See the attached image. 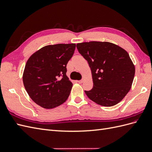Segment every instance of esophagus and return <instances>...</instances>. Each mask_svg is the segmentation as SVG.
I'll list each match as a JSON object with an SVG mask.
<instances>
[{"mask_svg":"<svg viewBox=\"0 0 152 152\" xmlns=\"http://www.w3.org/2000/svg\"><path fill=\"white\" fill-rule=\"evenodd\" d=\"M83 82H84V79H81L80 80H79V81H78V82H79V84H82V83H83Z\"/></svg>","mask_w":152,"mask_h":152,"instance_id":"1","label":"esophagus"}]
</instances>
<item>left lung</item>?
<instances>
[{
	"label": "left lung",
	"mask_w": 152,
	"mask_h": 152,
	"mask_svg": "<svg viewBox=\"0 0 152 152\" xmlns=\"http://www.w3.org/2000/svg\"><path fill=\"white\" fill-rule=\"evenodd\" d=\"M79 53L88 62L93 87L85 93L103 107L118 103L131 88L135 66L126 50L108 42L91 41L77 44Z\"/></svg>",
	"instance_id": "1"
}]
</instances>
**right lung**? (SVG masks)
Listing matches in <instances>:
<instances>
[{
  "mask_svg": "<svg viewBox=\"0 0 152 152\" xmlns=\"http://www.w3.org/2000/svg\"><path fill=\"white\" fill-rule=\"evenodd\" d=\"M75 47V44L48 45L27 61L23 82L31 99L41 107L56 108L68 99L73 84L66 75V65Z\"/></svg>",
  "mask_w": 152,
  "mask_h": 152,
  "instance_id": "1",
  "label": "right lung"
}]
</instances>
